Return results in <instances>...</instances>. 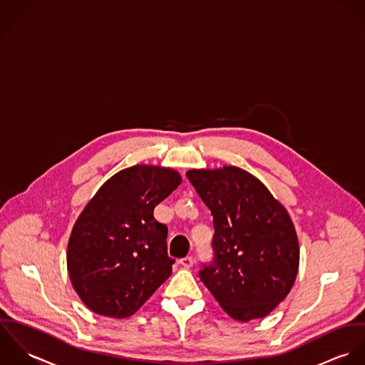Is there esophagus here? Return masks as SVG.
Instances as JSON below:
<instances>
[{"instance_id": "obj_1", "label": "esophagus", "mask_w": 365, "mask_h": 365, "mask_svg": "<svg viewBox=\"0 0 365 365\" xmlns=\"http://www.w3.org/2000/svg\"><path fill=\"white\" fill-rule=\"evenodd\" d=\"M179 264L183 267V268H190L193 265V258L192 257H185L182 259H179Z\"/></svg>"}]
</instances>
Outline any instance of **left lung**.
<instances>
[{
  "instance_id": "1",
  "label": "left lung",
  "mask_w": 365,
  "mask_h": 365,
  "mask_svg": "<svg viewBox=\"0 0 365 365\" xmlns=\"http://www.w3.org/2000/svg\"><path fill=\"white\" fill-rule=\"evenodd\" d=\"M189 182L213 216V261L199 277L238 322L268 316L291 292L299 242L287 209L237 166L192 169Z\"/></svg>"
}]
</instances>
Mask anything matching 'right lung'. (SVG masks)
Segmentation results:
<instances>
[{
  "label": "right lung",
  "mask_w": 365,
  "mask_h": 365,
  "mask_svg": "<svg viewBox=\"0 0 365 365\" xmlns=\"http://www.w3.org/2000/svg\"><path fill=\"white\" fill-rule=\"evenodd\" d=\"M180 182L175 169L135 165L111 176L83 209L68 244V271L91 312L128 317L170 277L168 227L153 209Z\"/></svg>",
  "instance_id": "obj_1"
}]
</instances>
